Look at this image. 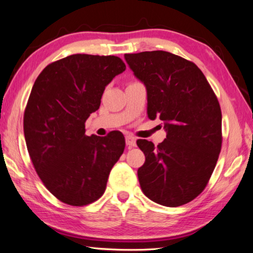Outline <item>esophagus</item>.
Listing matches in <instances>:
<instances>
[{
	"mask_svg": "<svg viewBox=\"0 0 253 253\" xmlns=\"http://www.w3.org/2000/svg\"><path fill=\"white\" fill-rule=\"evenodd\" d=\"M126 145L128 147H135L136 146V138L131 135L126 136Z\"/></svg>",
	"mask_w": 253,
	"mask_h": 253,
	"instance_id": "1",
	"label": "esophagus"
}]
</instances>
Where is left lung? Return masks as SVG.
Here are the masks:
<instances>
[{
  "mask_svg": "<svg viewBox=\"0 0 253 253\" xmlns=\"http://www.w3.org/2000/svg\"><path fill=\"white\" fill-rule=\"evenodd\" d=\"M134 75L146 85L147 114L164 122L166 138L137 145L145 163L137 170L143 193L165 207H179L202 193L222 146L219 100L194 62L168 51L126 53Z\"/></svg>",
  "mask_w": 253,
  "mask_h": 253,
  "instance_id": "obj_1",
  "label": "left lung"
}]
</instances>
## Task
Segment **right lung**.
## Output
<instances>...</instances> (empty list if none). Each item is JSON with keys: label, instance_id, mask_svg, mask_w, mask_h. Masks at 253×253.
<instances>
[{"label": "right lung", "instance_id": "right-lung-1", "mask_svg": "<svg viewBox=\"0 0 253 253\" xmlns=\"http://www.w3.org/2000/svg\"><path fill=\"white\" fill-rule=\"evenodd\" d=\"M125 69L116 55L78 53L50 63L33 84L23 117L29 155L44 186L68 205L99 199L125 149L118 130L105 137L84 134L106 85Z\"/></svg>", "mask_w": 253, "mask_h": 253}]
</instances>
